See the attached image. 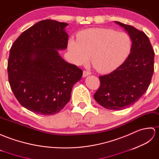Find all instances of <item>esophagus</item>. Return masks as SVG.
Masks as SVG:
<instances>
[{
    "mask_svg": "<svg viewBox=\"0 0 159 159\" xmlns=\"http://www.w3.org/2000/svg\"><path fill=\"white\" fill-rule=\"evenodd\" d=\"M91 73L90 71H89V70H84L83 71V77H86V76L90 75Z\"/></svg>",
    "mask_w": 159,
    "mask_h": 159,
    "instance_id": "1",
    "label": "esophagus"
}]
</instances>
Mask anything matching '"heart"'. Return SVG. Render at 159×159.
Wrapping results in <instances>:
<instances>
[{
	"label": "heart",
	"mask_w": 159,
	"mask_h": 159,
	"mask_svg": "<svg viewBox=\"0 0 159 159\" xmlns=\"http://www.w3.org/2000/svg\"><path fill=\"white\" fill-rule=\"evenodd\" d=\"M132 39L125 32L105 28H94L81 31L77 39L70 38L68 50L73 62L85 65L92 56V63L102 73H110L121 66L128 58Z\"/></svg>",
	"instance_id": "b5f03b06"
}]
</instances>
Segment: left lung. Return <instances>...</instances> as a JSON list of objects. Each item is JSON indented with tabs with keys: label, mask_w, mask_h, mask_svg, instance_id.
Returning a JSON list of instances; mask_svg holds the SVG:
<instances>
[{
	"label": "left lung",
	"mask_w": 159,
	"mask_h": 159,
	"mask_svg": "<svg viewBox=\"0 0 159 159\" xmlns=\"http://www.w3.org/2000/svg\"><path fill=\"white\" fill-rule=\"evenodd\" d=\"M131 37L132 48L123 64L111 73L99 76L100 87L94 94L101 106L111 110L130 107L146 93L154 73V52L143 32L116 22Z\"/></svg>",
	"instance_id": "obj_1"
}]
</instances>
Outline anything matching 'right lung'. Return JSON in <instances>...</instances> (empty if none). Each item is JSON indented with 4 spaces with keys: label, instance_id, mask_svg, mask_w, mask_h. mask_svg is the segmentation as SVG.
Masks as SVG:
<instances>
[{
    "label": "right lung",
    "instance_id": "add662e5",
    "mask_svg": "<svg viewBox=\"0 0 159 159\" xmlns=\"http://www.w3.org/2000/svg\"><path fill=\"white\" fill-rule=\"evenodd\" d=\"M68 24L42 20L21 34L10 50L11 89L22 106L40 115L57 114L68 103L82 70L59 55L65 50Z\"/></svg>",
    "mask_w": 159,
    "mask_h": 159
}]
</instances>
